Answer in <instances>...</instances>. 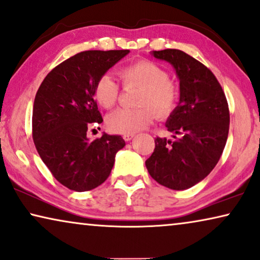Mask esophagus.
I'll return each mask as SVG.
<instances>
[{
    "label": "esophagus",
    "mask_w": 260,
    "mask_h": 260,
    "mask_svg": "<svg viewBox=\"0 0 260 260\" xmlns=\"http://www.w3.org/2000/svg\"><path fill=\"white\" fill-rule=\"evenodd\" d=\"M134 133H126V134H123V139H125L126 141H131L132 139L134 138Z\"/></svg>",
    "instance_id": "34e87169"
}]
</instances>
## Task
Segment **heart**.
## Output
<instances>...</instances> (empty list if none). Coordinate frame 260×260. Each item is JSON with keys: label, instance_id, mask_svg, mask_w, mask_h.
Returning <instances> with one entry per match:
<instances>
[{"label": "heart", "instance_id": "b5f03b06", "mask_svg": "<svg viewBox=\"0 0 260 260\" xmlns=\"http://www.w3.org/2000/svg\"><path fill=\"white\" fill-rule=\"evenodd\" d=\"M125 86L137 85L142 90L139 94L137 109L121 108L107 116V126L114 133H134L148 127L155 119L166 118L173 112L178 101V92L168 81V74L154 62L141 60L120 71ZM119 85L108 73L102 74L94 86V98L106 109L114 107L119 99ZM155 109L153 110L152 108Z\"/></svg>", "mask_w": 260, "mask_h": 260}]
</instances>
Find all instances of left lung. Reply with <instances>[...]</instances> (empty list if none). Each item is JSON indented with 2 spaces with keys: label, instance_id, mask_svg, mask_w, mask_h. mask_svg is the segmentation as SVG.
<instances>
[{
  "label": "left lung",
  "instance_id": "left-lung-1",
  "mask_svg": "<svg viewBox=\"0 0 260 260\" xmlns=\"http://www.w3.org/2000/svg\"><path fill=\"white\" fill-rule=\"evenodd\" d=\"M152 55L174 68L180 98L165 123L175 140L156 138L146 167L160 185L181 191L206 178L220 159L229 135V105L213 73L194 57L178 49L153 50Z\"/></svg>",
  "mask_w": 260,
  "mask_h": 260
}]
</instances>
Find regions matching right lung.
<instances>
[{
	"instance_id": "right-lung-1",
	"label": "right lung",
	"mask_w": 260,
	"mask_h": 260,
	"mask_svg": "<svg viewBox=\"0 0 260 260\" xmlns=\"http://www.w3.org/2000/svg\"><path fill=\"white\" fill-rule=\"evenodd\" d=\"M129 50H87L56 66L43 80L32 107V139L40 158L66 187L85 192L109 177L120 135L89 140L87 131L101 123L94 86Z\"/></svg>"
}]
</instances>
